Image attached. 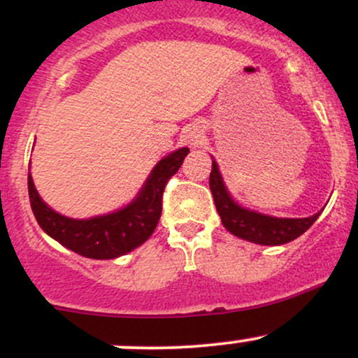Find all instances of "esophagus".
<instances>
[{
  "instance_id": "esophagus-1",
  "label": "esophagus",
  "mask_w": 358,
  "mask_h": 358,
  "mask_svg": "<svg viewBox=\"0 0 358 358\" xmlns=\"http://www.w3.org/2000/svg\"><path fill=\"white\" fill-rule=\"evenodd\" d=\"M200 138H202V133L200 131H192L190 134H188V141H190V145H199L200 143Z\"/></svg>"
}]
</instances>
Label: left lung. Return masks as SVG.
<instances>
[{"instance_id":"left-lung-1","label":"left lung","mask_w":358,"mask_h":358,"mask_svg":"<svg viewBox=\"0 0 358 358\" xmlns=\"http://www.w3.org/2000/svg\"><path fill=\"white\" fill-rule=\"evenodd\" d=\"M210 190L224 227L234 236L254 244L281 245L294 241L305 234L322 213L318 212L305 219H278L241 207L225 188L215 159H212Z\"/></svg>"}]
</instances>
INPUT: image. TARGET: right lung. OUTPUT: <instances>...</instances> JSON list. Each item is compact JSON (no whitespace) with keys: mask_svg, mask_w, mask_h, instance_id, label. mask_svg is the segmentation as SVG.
Returning a JSON list of instances; mask_svg holds the SVG:
<instances>
[{"mask_svg":"<svg viewBox=\"0 0 358 358\" xmlns=\"http://www.w3.org/2000/svg\"><path fill=\"white\" fill-rule=\"evenodd\" d=\"M188 148L176 150L159 159L141 192L129 205L108 215L92 219H69L52 210L40 199L34 178L28 173V195L40 227L67 249L90 259H114L139 248L150 239L162 217L163 192L168 180L182 166Z\"/></svg>","mask_w":358,"mask_h":358,"instance_id":"add662e5","label":"right lung"}]
</instances>
